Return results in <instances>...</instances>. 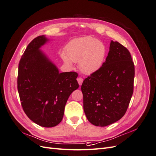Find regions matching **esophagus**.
I'll return each instance as SVG.
<instances>
[{"mask_svg":"<svg viewBox=\"0 0 156 156\" xmlns=\"http://www.w3.org/2000/svg\"><path fill=\"white\" fill-rule=\"evenodd\" d=\"M77 81H78V83H79V85H81L82 84V83H83V78H81V77H79V78H77Z\"/></svg>","mask_w":156,"mask_h":156,"instance_id":"1","label":"esophagus"}]
</instances>
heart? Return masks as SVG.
I'll list each match as a JSON object with an SVG mask.
<instances>
[{"instance_id":"heart-1","label":"heart","mask_w":156,"mask_h":156,"mask_svg":"<svg viewBox=\"0 0 156 156\" xmlns=\"http://www.w3.org/2000/svg\"><path fill=\"white\" fill-rule=\"evenodd\" d=\"M104 44L93 37H84L75 39L70 43L63 55L65 63L73 66L74 62H79V67L85 74H92L100 68L105 56Z\"/></svg>"}]
</instances>
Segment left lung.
I'll use <instances>...</instances> for the list:
<instances>
[{"instance_id":"8db88e82","label":"left lung","mask_w":156,"mask_h":156,"mask_svg":"<svg viewBox=\"0 0 156 156\" xmlns=\"http://www.w3.org/2000/svg\"><path fill=\"white\" fill-rule=\"evenodd\" d=\"M134 76L130 52L112 41L105 62L83 80L81 87L83 110L90 122L106 126L124 116L133 93Z\"/></svg>"}]
</instances>
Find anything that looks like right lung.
Returning <instances> with one entry per match:
<instances>
[{
	"label": "right lung",
	"instance_id": "obj_1",
	"mask_svg": "<svg viewBox=\"0 0 156 156\" xmlns=\"http://www.w3.org/2000/svg\"><path fill=\"white\" fill-rule=\"evenodd\" d=\"M48 41L40 36L28 44L19 63L17 89L28 117L43 127L56 126L62 120L65 104L78 88V73H59L39 50Z\"/></svg>",
	"mask_w": 156,
	"mask_h": 156
}]
</instances>
